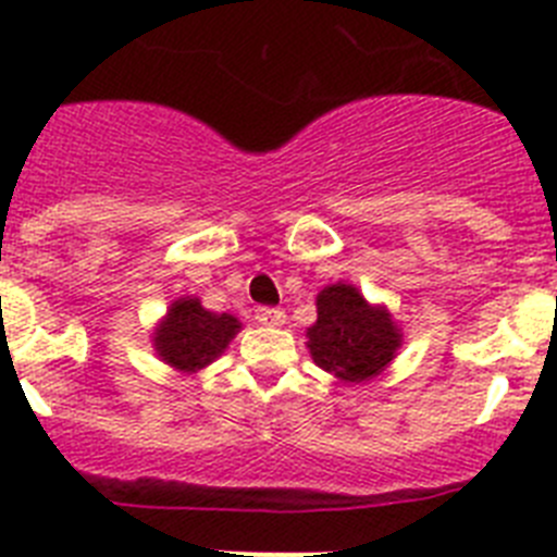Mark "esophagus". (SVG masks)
Listing matches in <instances>:
<instances>
[{
  "label": "esophagus",
  "mask_w": 557,
  "mask_h": 557,
  "mask_svg": "<svg viewBox=\"0 0 557 557\" xmlns=\"http://www.w3.org/2000/svg\"><path fill=\"white\" fill-rule=\"evenodd\" d=\"M256 321L262 323V326H284V321H287V314H284L282 309L262 307V309H256Z\"/></svg>",
  "instance_id": "esophagus-1"
}]
</instances>
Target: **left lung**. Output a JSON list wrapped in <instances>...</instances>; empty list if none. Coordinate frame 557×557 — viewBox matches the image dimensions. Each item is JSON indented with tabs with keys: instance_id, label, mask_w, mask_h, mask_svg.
<instances>
[{
	"instance_id": "8db88e82",
	"label": "left lung",
	"mask_w": 557,
	"mask_h": 557,
	"mask_svg": "<svg viewBox=\"0 0 557 557\" xmlns=\"http://www.w3.org/2000/svg\"><path fill=\"white\" fill-rule=\"evenodd\" d=\"M318 321L307 329L314 366L346 385L379 376L396 359L405 332L385 304H371L354 284H329L314 298Z\"/></svg>"
}]
</instances>
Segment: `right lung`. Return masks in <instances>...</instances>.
<instances>
[{
  "instance_id": "add662e5",
  "label": "right lung",
  "mask_w": 557,
  "mask_h": 557,
  "mask_svg": "<svg viewBox=\"0 0 557 557\" xmlns=\"http://www.w3.org/2000/svg\"><path fill=\"white\" fill-rule=\"evenodd\" d=\"M243 323L228 312H209L200 298H175L152 329V348L164 366L181 373H198L223 357Z\"/></svg>"
}]
</instances>
